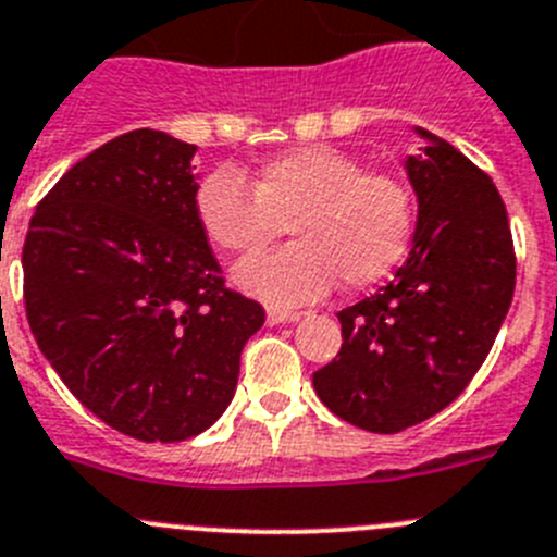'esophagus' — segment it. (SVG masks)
Instances as JSON below:
<instances>
[{
	"instance_id": "1",
	"label": "esophagus",
	"mask_w": 557,
	"mask_h": 557,
	"mask_svg": "<svg viewBox=\"0 0 557 557\" xmlns=\"http://www.w3.org/2000/svg\"><path fill=\"white\" fill-rule=\"evenodd\" d=\"M298 312H282V309H268V325H282V323H298Z\"/></svg>"
}]
</instances>
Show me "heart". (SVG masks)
Listing matches in <instances>:
<instances>
[{
	"label": "heart",
	"mask_w": 557,
	"mask_h": 557,
	"mask_svg": "<svg viewBox=\"0 0 557 557\" xmlns=\"http://www.w3.org/2000/svg\"><path fill=\"white\" fill-rule=\"evenodd\" d=\"M248 184L226 168L209 171L193 193V215L203 237L234 257L264 251L287 226L293 245L234 270L239 287L270 306L312 304L336 278L370 287L403 262L414 237L411 187L342 149L284 151L259 162Z\"/></svg>",
	"instance_id": "1"
}]
</instances>
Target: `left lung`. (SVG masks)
Returning <instances> with one entry per match:
<instances>
[{
	"label": "left lung",
	"instance_id": "obj_1",
	"mask_svg": "<svg viewBox=\"0 0 557 557\" xmlns=\"http://www.w3.org/2000/svg\"><path fill=\"white\" fill-rule=\"evenodd\" d=\"M411 251L381 293L342 309V348L314 372L320 400L356 428L397 433L450 406L492 350L517 284L508 212L492 178L417 126Z\"/></svg>",
	"mask_w": 557,
	"mask_h": 557
}]
</instances>
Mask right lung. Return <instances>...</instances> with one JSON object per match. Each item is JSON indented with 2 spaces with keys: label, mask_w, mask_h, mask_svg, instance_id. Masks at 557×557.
<instances>
[{
  "label": "right lung",
  "mask_w": 557,
  "mask_h": 557,
  "mask_svg": "<svg viewBox=\"0 0 557 557\" xmlns=\"http://www.w3.org/2000/svg\"><path fill=\"white\" fill-rule=\"evenodd\" d=\"M193 157L165 132H126L63 173L24 239L40 354L82 406L140 442L215 425L264 323L198 228Z\"/></svg>",
  "instance_id": "obj_1"
}]
</instances>
